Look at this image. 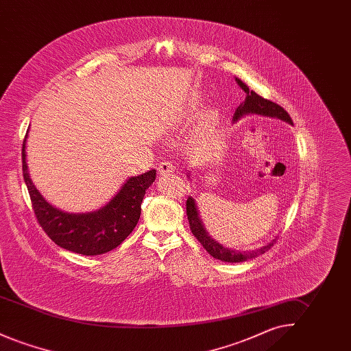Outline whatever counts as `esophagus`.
<instances>
[{
    "mask_svg": "<svg viewBox=\"0 0 351 351\" xmlns=\"http://www.w3.org/2000/svg\"><path fill=\"white\" fill-rule=\"evenodd\" d=\"M173 166H172V163H169V162H162L160 165H159V167H158V171H159V173L160 175H168V173H172L173 172Z\"/></svg>",
    "mask_w": 351,
    "mask_h": 351,
    "instance_id": "34e87169",
    "label": "esophagus"
}]
</instances>
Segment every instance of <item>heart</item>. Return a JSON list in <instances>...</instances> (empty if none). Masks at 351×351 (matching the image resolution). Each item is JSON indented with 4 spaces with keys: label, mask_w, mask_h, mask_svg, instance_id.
I'll use <instances>...</instances> for the list:
<instances>
[{
    "label": "heart",
    "mask_w": 351,
    "mask_h": 351,
    "mask_svg": "<svg viewBox=\"0 0 351 351\" xmlns=\"http://www.w3.org/2000/svg\"><path fill=\"white\" fill-rule=\"evenodd\" d=\"M197 108H199V102H193V104L191 105V108H189V112H195V110H197ZM218 119H219V118H218V113L216 110H209V112L204 116L202 125H201L202 133L200 134V136H199V139H197L201 146H205V145L208 143V136H209V134L216 132Z\"/></svg>",
    "instance_id": "b5f03b06"
}]
</instances>
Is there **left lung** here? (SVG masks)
I'll return each instance as SVG.
<instances>
[{
  "instance_id": "8db88e82",
  "label": "left lung",
  "mask_w": 351,
  "mask_h": 351,
  "mask_svg": "<svg viewBox=\"0 0 351 351\" xmlns=\"http://www.w3.org/2000/svg\"><path fill=\"white\" fill-rule=\"evenodd\" d=\"M235 82L245 90L246 99L237 108V110L234 113L233 122H237L238 119H241L245 116H249V114H258V116H263V117L276 118V119L284 121L289 125H293L289 114L284 110L280 105L261 97L258 93H255L254 90H250L249 86L243 83L242 80H239L238 77H235ZM191 172L192 171H188V173H186L189 180H192L191 179ZM186 216H188L192 234L199 239L202 247L208 251L213 258L219 259L222 262H229V263L246 262L249 259L256 258L261 254H265L274 245V242L276 241V238H274L268 242L267 245H265L262 247H258L255 250L238 251L235 249L233 250V249L225 247L221 243H218L217 241L213 239L206 232V229L204 226V222H202L200 217L197 204L192 196H189L188 200H186Z\"/></svg>"
}]
</instances>
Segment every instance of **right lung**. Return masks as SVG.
Wrapping results in <instances>:
<instances>
[{"label": "right lung", "mask_w": 351, "mask_h": 351, "mask_svg": "<svg viewBox=\"0 0 351 351\" xmlns=\"http://www.w3.org/2000/svg\"><path fill=\"white\" fill-rule=\"evenodd\" d=\"M27 134L22 147L23 179L42 229L58 246L82 255H100L116 249L136 226L141 204L146 191L155 182L156 171L151 169L129 178L100 209L68 213L51 205L34 185L26 160Z\"/></svg>", "instance_id": "right-lung-1"}]
</instances>
